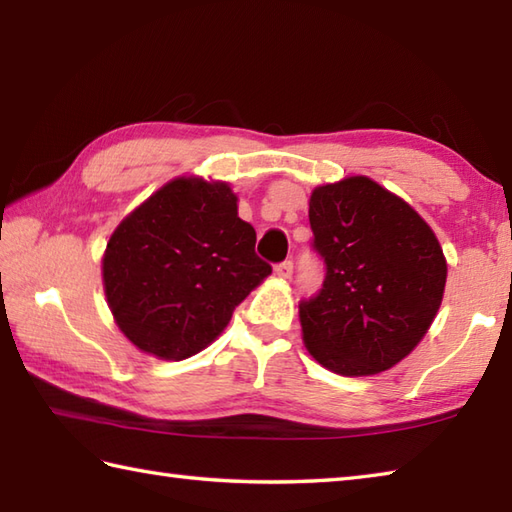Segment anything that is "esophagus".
I'll return each mask as SVG.
<instances>
[{
  "instance_id": "1",
  "label": "esophagus",
  "mask_w": 512,
  "mask_h": 512,
  "mask_svg": "<svg viewBox=\"0 0 512 512\" xmlns=\"http://www.w3.org/2000/svg\"><path fill=\"white\" fill-rule=\"evenodd\" d=\"M292 270H295V266H292L290 259H286V262H281V264L275 266V273L281 279H290L292 277Z\"/></svg>"
}]
</instances>
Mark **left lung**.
Returning <instances> with one entry per match:
<instances>
[{
    "mask_svg": "<svg viewBox=\"0 0 512 512\" xmlns=\"http://www.w3.org/2000/svg\"><path fill=\"white\" fill-rule=\"evenodd\" d=\"M308 215L325 279L299 303L303 343L334 374L385 372L438 314L447 284L438 237L405 200L365 176L314 189Z\"/></svg>",
    "mask_w": 512,
    "mask_h": 512,
    "instance_id": "obj_1",
    "label": "left lung"
}]
</instances>
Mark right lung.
<instances>
[{
  "instance_id": "1",
  "label": "right lung",
  "mask_w": 512,
  "mask_h": 512,
  "mask_svg": "<svg viewBox=\"0 0 512 512\" xmlns=\"http://www.w3.org/2000/svg\"><path fill=\"white\" fill-rule=\"evenodd\" d=\"M255 239L226 182L171 180L107 242L103 286L118 328L165 361L202 352L273 273Z\"/></svg>"
}]
</instances>
